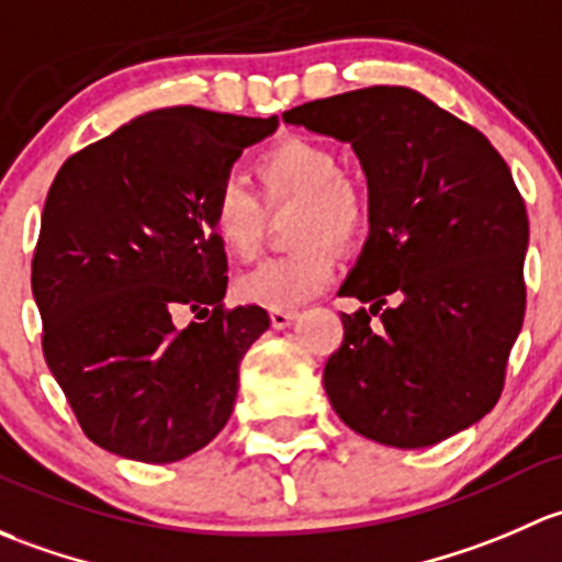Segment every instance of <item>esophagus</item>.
<instances>
[{
  "mask_svg": "<svg viewBox=\"0 0 562 562\" xmlns=\"http://www.w3.org/2000/svg\"><path fill=\"white\" fill-rule=\"evenodd\" d=\"M294 319H297L294 311H270V322H273L276 329H286Z\"/></svg>",
  "mask_w": 562,
  "mask_h": 562,
  "instance_id": "obj_1",
  "label": "esophagus"
}]
</instances>
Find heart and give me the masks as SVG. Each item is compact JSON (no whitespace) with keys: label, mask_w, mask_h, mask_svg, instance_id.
<instances>
[{"label":"heart","mask_w":562,"mask_h":562,"mask_svg":"<svg viewBox=\"0 0 562 562\" xmlns=\"http://www.w3.org/2000/svg\"><path fill=\"white\" fill-rule=\"evenodd\" d=\"M254 176L268 205L297 202L289 238L297 248L265 259L235 281L240 300L289 311L308 303L335 276V246L351 248L366 235L370 211L360 183L340 172L338 156L308 137H283L259 154ZM207 227L229 259L248 262L262 243L265 207L238 181H224L207 207Z\"/></svg>","instance_id":"1"}]
</instances>
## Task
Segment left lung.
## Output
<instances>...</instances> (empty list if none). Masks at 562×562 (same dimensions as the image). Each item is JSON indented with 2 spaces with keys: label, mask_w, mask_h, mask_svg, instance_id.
I'll list each match as a JSON object with an SVG mask.
<instances>
[{
  "label": "left lung",
  "mask_w": 562,
  "mask_h": 562,
  "mask_svg": "<svg viewBox=\"0 0 562 562\" xmlns=\"http://www.w3.org/2000/svg\"><path fill=\"white\" fill-rule=\"evenodd\" d=\"M283 121L351 143L368 178L370 233L340 292L370 311L340 316L324 366L335 414L397 449L476 425L525 319L528 213L503 156L406 86L305 102Z\"/></svg>",
  "instance_id": "1"
}]
</instances>
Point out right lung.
<instances>
[{"instance_id": "right-lung-1", "label": "right lung", "mask_w": 562, "mask_h": 562, "mask_svg": "<svg viewBox=\"0 0 562 562\" xmlns=\"http://www.w3.org/2000/svg\"><path fill=\"white\" fill-rule=\"evenodd\" d=\"M279 119L161 108L61 165L43 207L32 292L43 355L86 436L126 460L176 462L222 432L259 305L224 308L213 192ZM189 307L205 323L175 327Z\"/></svg>"}]
</instances>
